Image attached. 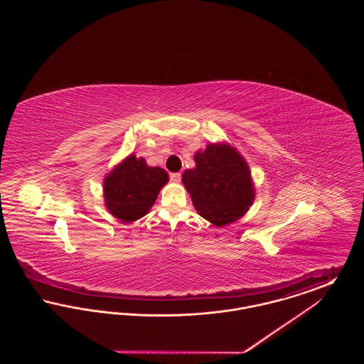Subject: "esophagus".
Instances as JSON below:
<instances>
[{
	"mask_svg": "<svg viewBox=\"0 0 364 364\" xmlns=\"http://www.w3.org/2000/svg\"><path fill=\"white\" fill-rule=\"evenodd\" d=\"M171 180L173 181H180L181 180V173L177 172V173H171Z\"/></svg>",
	"mask_w": 364,
	"mask_h": 364,
	"instance_id": "obj_1",
	"label": "esophagus"
}]
</instances>
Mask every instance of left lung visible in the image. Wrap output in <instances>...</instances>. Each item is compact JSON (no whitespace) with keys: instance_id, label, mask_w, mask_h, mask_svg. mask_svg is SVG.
Wrapping results in <instances>:
<instances>
[{"instance_id":"8db88e82","label":"left lung","mask_w":364,"mask_h":364,"mask_svg":"<svg viewBox=\"0 0 364 364\" xmlns=\"http://www.w3.org/2000/svg\"><path fill=\"white\" fill-rule=\"evenodd\" d=\"M196 168L183 174L198 213L214 225L239 220L252 205L254 187L250 169L228 144H208L195 154Z\"/></svg>"}]
</instances>
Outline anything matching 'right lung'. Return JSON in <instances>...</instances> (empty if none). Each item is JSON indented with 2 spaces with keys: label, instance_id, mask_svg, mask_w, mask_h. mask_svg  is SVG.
Returning <instances> with one entry per match:
<instances>
[{
  "label": "right lung",
  "instance_id": "add662e5",
  "mask_svg": "<svg viewBox=\"0 0 364 364\" xmlns=\"http://www.w3.org/2000/svg\"><path fill=\"white\" fill-rule=\"evenodd\" d=\"M168 178L164 169L147 166L143 158L129 156L105 178L106 208L122 223L139 220L154 205Z\"/></svg>",
  "mask_w": 364,
  "mask_h": 364
}]
</instances>
